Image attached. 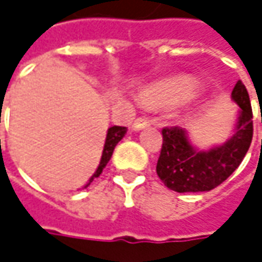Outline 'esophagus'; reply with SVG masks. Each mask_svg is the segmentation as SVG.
Wrapping results in <instances>:
<instances>
[{
	"label": "esophagus",
	"mask_w": 262,
	"mask_h": 262,
	"mask_svg": "<svg viewBox=\"0 0 262 262\" xmlns=\"http://www.w3.org/2000/svg\"><path fill=\"white\" fill-rule=\"evenodd\" d=\"M146 126H149V120L146 117H138V119H135V122L132 124L133 130H140V129H143Z\"/></svg>",
	"instance_id": "obj_1"
}]
</instances>
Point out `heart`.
I'll use <instances>...</instances> for the list:
<instances>
[{
  "label": "heart",
  "instance_id": "heart-1",
  "mask_svg": "<svg viewBox=\"0 0 262 262\" xmlns=\"http://www.w3.org/2000/svg\"><path fill=\"white\" fill-rule=\"evenodd\" d=\"M195 83L188 79H169L146 87L140 93V101L147 107H169L189 100L196 93Z\"/></svg>",
  "mask_w": 262,
  "mask_h": 262
}]
</instances>
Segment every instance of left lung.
<instances>
[{
    "label": "left lung",
    "instance_id": "obj_1",
    "mask_svg": "<svg viewBox=\"0 0 262 262\" xmlns=\"http://www.w3.org/2000/svg\"><path fill=\"white\" fill-rule=\"evenodd\" d=\"M232 100L239 106L235 132L222 146L198 150L179 126L162 129V149L156 172L169 189L175 192H205L228 179L243 162L252 140V108L243 81H236Z\"/></svg>",
    "mask_w": 262,
    "mask_h": 262
}]
</instances>
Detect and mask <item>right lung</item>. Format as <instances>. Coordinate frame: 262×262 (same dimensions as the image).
<instances>
[{
    "mask_svg": "<svg viewBox=\"0 0 262 262\" xmlns=\"http://www.w3.org/2000/svg\"><path fill=\"white\" fill-rule=\"evenodd\" d=\"M126 130H127V129L123 127V126H113V127L108 129L107 136H106V142H104V149H103L100 163H99V168L96 169L94 175L90 178V181H89V183H87L86 186H89L90 183L93 182L94 178H99V176H100V173L103 172V169L106 168L107 162L110 161V158H112V155H113V150H115L116 145L123 139Z\"/></svg>",
    "mask_w": 262,
    "mask_h": 262,
    "instance_id": "right-lung-1",
    "label": "right lung"
}]
</instances>
